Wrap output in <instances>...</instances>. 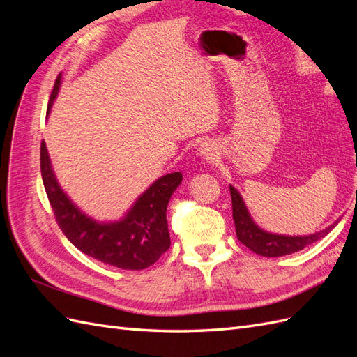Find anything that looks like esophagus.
I'll return each mask as SVG.
<instances>
[{
	"label": "esophagus",
	"mask_w": 357,
	"mask_h": 357,
	"mask_svg": "<svg viewBox=\"0 0 357 357\" xmlns=\"http://www.w3.org/2000/svg\"><path fill=\"white\" fill-rule=\"evenodd\" d=\"M199 155L204 159H207V160H214L215 158H218V155H219L218 144H215L214 142H211V139H205V142L199 147Z\"/></svg>",
	"instance_id": "obj_1"
}]
</instances>
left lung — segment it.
<instances>
[{
  "mask_svg": "<svg viewBox=\"0 0 357 357\" xmlns=\"http://www.w3.org/2000/svg\"><path fill=\"white\" fill-rule=\"evenodd\" d=\"M229 190H231V198H232V218L235 223L236 236H238V240L245 247L250 248L252 252L265 257H278V256H286L290 253L299 252L304 247L321 240L323 236H326L335 228V225L338 223L337 220L331 226H328L326 229L316 234L302 235V236L266 232L262 228H259V226L255 223V220L252 219V215L248 213L240 192L236 190L232 185H229Z\"/></svg>",
  "mask_w": 357,
  "mask_h": 357,
  "instance_id": "obj_1",
  "label": "left lung"
}]
</instances>
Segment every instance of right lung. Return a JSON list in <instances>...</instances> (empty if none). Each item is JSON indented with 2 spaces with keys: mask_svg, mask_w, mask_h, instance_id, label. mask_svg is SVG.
<instances>
[{
  "mask_svg": "<svg viewBox=\"0 0 357 357\" xmlns=\"http://www.w3.org/2000/svg\"><path fill=\"white\" fill-rule=\"evenodd\" d=\"M61 88L56 79L47 105V116ZM41 177L47 198L63 235L96 261L122 269H144L153 265L171 244L167 207L171 195L183 180L181 172L159 177L138 197L121 220L96 222L84 214L66 192L53 172L46 143H41Z\"/></svg>",
  "mask_w": 357,
  "mask_h": 357,
  "instance_id": "add662e5",
  "label": "right lung"
}]
</instances>
